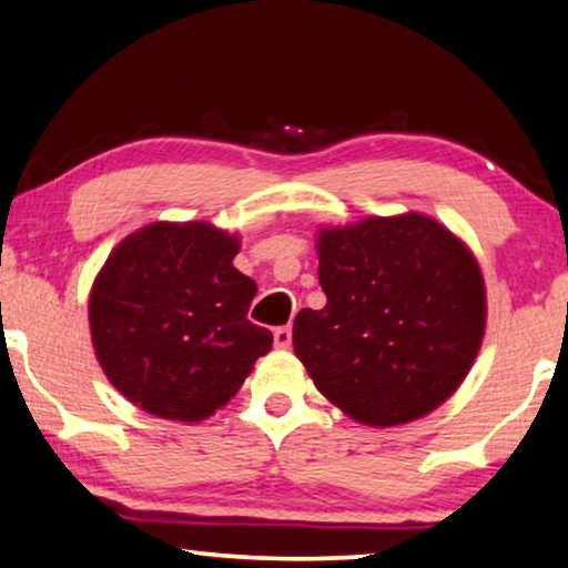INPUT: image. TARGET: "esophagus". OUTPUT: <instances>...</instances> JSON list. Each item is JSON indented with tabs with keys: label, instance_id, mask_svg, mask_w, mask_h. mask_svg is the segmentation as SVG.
Segmentation results:
<instances>
[{
	"label": "esophagus",
	"instance_id": "1",
	"mask_svg": "<svg viewBox=\"0 0 568 568\" xmlns=\"http://www.w3.org/2000/svg\"><path fill=\"white\" fill-rule=\"evenodd\" d=\"M273 338H275V346H277V349H287V346L293 344V332H291V326H277V328H275V334H273Z\"/></svg>",
	"mask_w": 568,
	"mask_h": 568
}]
</instances>
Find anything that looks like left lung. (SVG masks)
Wrapping results in <instances>:
<instances>
[{"label": "left lung", "mask_w": 568, "mask_h": 568, "mask_svg": "<svg viewBox=\"0 0 568 568\" xmlns=\"http://www.w3.org/2000/svg\"><path fill=\"white\" fill-rule=\"evenodd\" d=\"M321 311L293 324L321 395L367 426L416 420L452 397L485 336V281L434 219L372 216L318 234Z\"/></svg>", "instance_id": "1"}]
</instances>
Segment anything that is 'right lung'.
<instances>
[{
	"instance_id": "obj_1",
	"label": "right lung",
	"mask_w": 568,
	"mask_h": 568,
	"mask_svg": "<svg viewBox=\"0 0 568 568\" xmlns=\"http://www.w3.org/2000/svg\"><path fill=\"white\" fill-rule=\"evenodd\" d=\"M236 252V236L203 222H158L116 244L89 321L99 365L126 400L203 420L270 352L273 334L247 318L257 285L232 265Z\"/></svg>"
}]
</instances>
